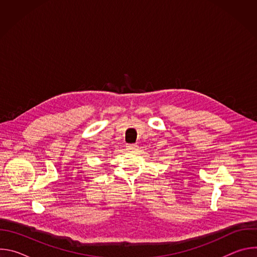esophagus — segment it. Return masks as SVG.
Wrapping results in <instances>:
<instances>
[{"label": "esophagus", "mask_w": 257, "mask_h": 257, "mask_svg": "<svg viewBox=\"0 0 257 257\" xmlns=\"http://www.w3.org/2000/svg\"><path fill=\"white\" fill-rule=\"evenodd\" d=\"M126 148L128 151H136L138 149V146L136 144H127Z\"/></svg>", "instance_id": "esophagus-1"}]
</instances>
